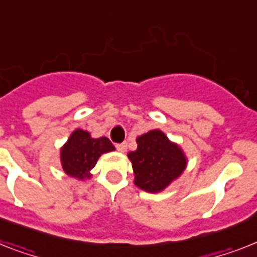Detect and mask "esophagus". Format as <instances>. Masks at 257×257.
<instances>
[{
    "label": "esophagus",
    "mask_w": 257,
    "mask_h": 257,
    "mask_svg": "<svg viewBox=\"0 0 257 257\" xmlns=\"http://www.w3.org/2000/svg\"><path fill=\"white\" fill-rule=\"evenodd\" d=\"M126 148H128V145H126V143H122V144H117L116 145V149L120 152V153H124L125 150H126Z\"/></svg>",
    "instance_id": "1"
}]
</instances>
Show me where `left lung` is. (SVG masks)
Masks as SVG:
<instances>
[{"label": "left lung", "mask_w": 257, "mask_h": 257, "mask_svg": "<svg viewBox=\"0 0 257 257\" xmlns=\"http://www.w3.org/2000/svg\"><path fill=\"white\" fill-rule=\"evenodd\" d=\"M137 149L129 152L135 173V185L147 193L164 191L181 177L187 166V157L178 144L173 143L160 129L137 137Z\"/></svg>", "instance_id": "1"}]
</instances>
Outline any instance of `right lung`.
<instances>
[{
    "mask_svg": "<svg viewBox=\"0 0 257 257\" xmlns=\"http://www.w3.org/2000/svg\"><path fill=\"white\" fill-rule=\"evenodd\" d=\"M114 147L107 137L93 139L91 133L78 128L71 133L67 143L60 148V164L67 176L83 181L92 177L99 157L104 153L113 152Z\"/></svg>",
    "mask_w": 257,
    "mask_h": 257,
    "instance_id": "right-lung-1",
    "label": "right lung"
}]
</instances>
